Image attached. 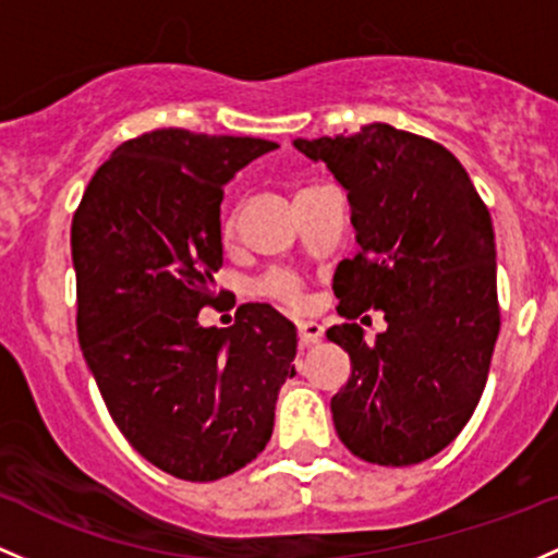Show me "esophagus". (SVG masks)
Listing matches in <instances>:
<instances>
[{"label": "esophagus", "instance_id": "1", "mask_svg": "<svg viewBox=\"0 0 558 558\" xmlns=\"http://www.w3.org/2000/svg\"><path fill=\"white\" fill-rule=\"evenodd\" d=\"M296 326H299V344L304 349L315 347L317 341L323 339V326L317 320H302L296 323Z\"/></svg>", "mask_w": 558, "mask_h": 558}]
</instances>
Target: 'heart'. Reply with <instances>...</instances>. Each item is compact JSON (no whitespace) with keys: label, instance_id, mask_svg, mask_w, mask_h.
I'll return each instance as SVG.
<instances>
[{"label":"heart","instance_id":"obj_1","mask_svg":"<svg viewBox=\"0 0 558 558\" xmlns=\"http://www.w3.org/2000/svg\"><path fill=\"white\" fill-rule=\"evenodd\" d=\"M222 238H230L232 230H235V217L228 211L222 217ZM262 293H267L269 299L280 304H289V307H304L307 296H304V286L299 280V275L286 272V269H275L269 272L265 280H262Z\"/></svg>","mask_w":558,"mask_h":558}]
</instances>
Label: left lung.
Here are the masks:
<instances>
[{
    "label": "left lung",
    "mask_w": 558,
    "mask_h": 558,
    "mask_svg": "<svg viewBox=\"0 0 558 558\" xmlns=\"http://www.w3.org/2000/svg\"><path fill=\"white\" fill-rule=\"evenodd\" d=\"M293 148L347 190L360 246L333 275L347 320L328 339L352 360L330 400L336 434L363 461L413 466L448 448L485 391L500 330L493 219L461 161L413 132L368 124ZM368 308L388 320L373 345L356 323Z\"/></svg>",
    "instance_id": "obj_1"
}]
</instances>
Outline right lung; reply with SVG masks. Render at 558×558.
<instances>
[{"mask_svg": "<svg viewBox=\"0 0 558 558\" xmlns=\"http://www.w3.org/2000/svg\"><path fill=\"white\" fill-rule=\"evenodd\" d=\"M278 145L156 130L95 171L71 225L76 330L110 418L145 461L214 482L272 437L275 400L296 376V328L269 304L204 328L222 267L225 185Z\"/></svg>", "mask_w": 558, "mask_h": 558, "instance_id": "right-lung-1", "label": "right lung"}]
</instances>
